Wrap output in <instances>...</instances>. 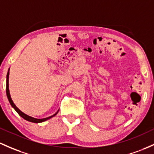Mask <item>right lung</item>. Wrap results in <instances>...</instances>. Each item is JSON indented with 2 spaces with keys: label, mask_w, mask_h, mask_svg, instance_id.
<instances>
[{
  "label": "right lung",
  "mask_w": 154,
  "mask_h": 154,
  "mask_svg": "<svg viewBox=\"0 0 154 154\" xmlns=\"http://www.w3.org/2000/svg\"><path fill=\"white\" fill-rule=\"evenodd\" d=\"M9 69H8V72H7V75H6V96H7V98H8V102H9L10 104H11V107L14 108L15 110H16V112H17L18 114H19L22 118H24V119L26 120V121H30V122L36 123V124H38V123L45 122V121H47V120L50 119V118H51L54 117V116H56L57 113L58 112L59 110L57 111V112H55L54 115H52V116H50V117L45 118H35L31 117V116H28V115L25 114L24 112H23L21 110H20V109H19V108L17 107V106L14 104V102H13L12 99H11V96H10V93H9V88H8V78H9Z\"/></svg>",
  "instance_id": "obj_1"
}]
</instances>
